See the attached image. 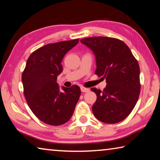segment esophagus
I'll return each mask as SVG.
<instances>
[{
    "label": "esophagus",
    "instance_id": "1",
    "mask_svg": "<svg viewBox=\"0 0 160 160\" xmlns=\"http://www.w3.org/2000/svg\"><path fill=\"white\" fill-rule=\"evenodd\" d=\"M80 90H81V91H82V92H89V91H90L89 88H85V87H83V86H82V87H80Z\"/></svg>",
    "mask_w": 160,
    "mask_h": 160
}]
</instances>
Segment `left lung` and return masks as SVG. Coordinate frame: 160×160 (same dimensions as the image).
<instances>
[{"instance_id":"1","label":"left lung","mask_w":160,"mask_h":160,"mask_svg":"<svg viewBox=\"0 0 160 160\" xmlns=\"http://www.w3.org/2000/svg\"><path fill=\"white\" fill-rule=\"evenodd\" d=\"M95 55V74L106 79L102 91L91 88L97 95L92 108L96 118L108 124L120 122L131 113L140 93L139 66L129 47L122 40L109 37L81 39Z\"/></svg>"}]
</instances>
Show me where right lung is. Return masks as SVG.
<instances>
[{
  "instance_id": "obj_1",
  "label": "right lung",
  "mask_w": 160,
  "mask_h": 160,
  "mask_svg": "<svg viewBox=\"0 0 160 160\" xmlns=\"http://www.w3.org/2000/svg\"><path fill=\"white\" fill-rule=\"evenodd\" d=\"M79 39L47 44L31 53L22 74L23 92L34 115L50 125H61L70 120L81 94L79 86L62 87L57 77L62 72L65 55Z\"/></svg>"
}]
</instances>
